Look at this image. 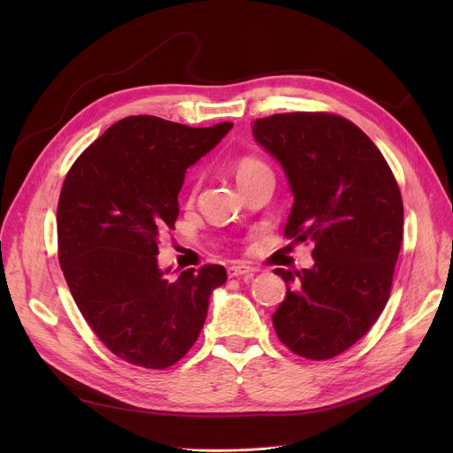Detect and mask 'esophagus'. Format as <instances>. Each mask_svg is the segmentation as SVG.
Listing matches in <instances>:
<instances>
[{"label": "esophagus", "instance_id": "34e87169", "mask_svg": "<svg viewBox=\"0 0 453 453\" xmlns=\"http://www.w3.org/2000/svg\"><path fill=\"white\" fill-rule=\"evenodd\" d=\"M227 275L229 277H242V275H246L248 279H251L255 275V270L246 266V265H233V266L227 268Z\"/></svg>", "mask_w": 453, "mask_h": 453}]
</instances>
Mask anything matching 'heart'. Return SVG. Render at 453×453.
<instances>
[{
  "label": "heart",
  "mask_w": 453,
  "mask_h": 453,
  "mask_svg": "<svg viewBox=\"0 0 453 453\" xmlns=\"http://www.w3.org/2000/svg\"><path fill=\"white\" fill-rule=\"evenodd\" d=\"M266 169L265 163H260L258 159H253V157H244L239 161V165H236V180H244V178H250L253 176L255 173Z\"/></svg>",
  "instance_id": "1"
}]
</instances>
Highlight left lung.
<instances>
[{
  "instance_id": "obj_1",
  "label": "left lung",
  "mask_w": 453,
  "mask_h": 453,
  "mask_svg": "<svg viewBox=\"0 0 453 453\" xmlns=\"http://www.w3.org/2000/svg\"><path fill=\"white\" fill-rule=\"evenodd\" d=\"M251 128L294 195L284 234L314 242L312 268L273 270L287 282L275 332L303 358H334L389 299L403 227L398 183L374 142L340 115L275 113Z\"/></svg>"
}]
</instances>
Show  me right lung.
<instances>
[{
	"mask_svg": "<svg viewBox=\"0 0 453 453\" xmlns=\"http://www.w3.org/2000/svg\"><path fill=\"white\" fill-rule=\"evenodd\" d=\"M233 123L193 128L154 115L111 125L71 166L58 200V260L81 314L119 358L147 369L174 365L198 340L209 297L227 279L157 265L159 236L174 229L190 165Z\"/></svg>",
	"mask_w": 453,
	"mask_h": 453,
	"instance_id": "right-lung-1",
	"label": "right lung"
}]
</instances>
